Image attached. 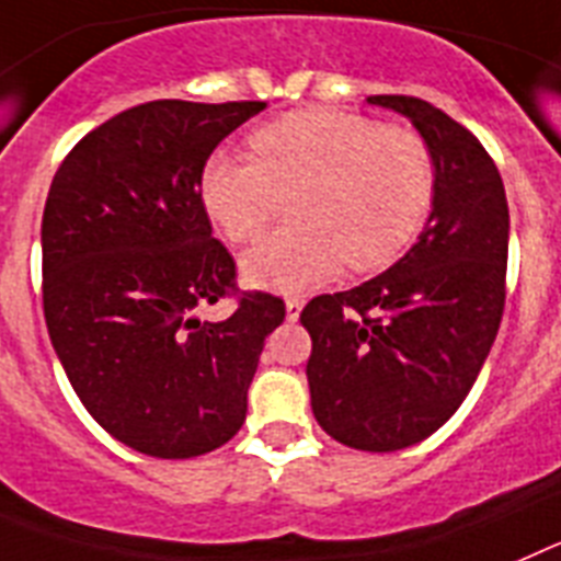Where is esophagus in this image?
<instances>
[{"instance_id":"esophagus-1","label":"esophagus","mask_w":561,"mask_h":561,"mask_svg":"<svg viewBox=\"0 0 561 561\" xmlns=\"http://www.w3.org/2000/svg\"><path fill=\"white\" fill-rule=\"evenodd\" d=\"M301 308H305V296H287V299H285L287 319H290V321H296V319H299Z\"/></svg>"}]
</instances>
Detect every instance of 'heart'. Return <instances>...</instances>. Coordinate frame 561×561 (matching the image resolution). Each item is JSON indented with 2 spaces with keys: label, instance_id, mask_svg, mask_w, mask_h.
Segmentation results:
<instances>
[{
  "label": "heart",
  "instance_id": "heart-1",
  "mask_svg": "<svg viewBox=\"0 0 561 561\" xmlns=\"http://www.w3.org/2000/svg\"><path fill=\"white\" fill-rule=\"evenodd\" d=\"M256 160L217 154L203 203L233 245L260 240L294 194V226L245 256V274L276 290H305L344 262L378 271L415 240L435 197V160L407 126L335 110H299L251 135Z\"/></svg>",
  "mask_w": 561,
  "mask_h": 561
}]
</instances>
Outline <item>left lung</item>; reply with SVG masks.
Segmentation results:
<instances>
[{
  "label": "left lung",
  "instance_id": "left-lung-1",
  "mask_svg": "<svg viewBox=\"0 0 561 561\" xmlns=\"http://www.w3.org/2000/svg\"><path fill=\"white\" fill-rule=\"evenodd\" d=\"M412 121L435 160L432 214L407 256L301 310L313 339L310 403L333 440L398 451L457 412L496 339L505 308L508 203L474 135L428 101L369 95Z\"/></svg>",
  "mask_w": 561,
  "mask_h": 561
}]
</instances>
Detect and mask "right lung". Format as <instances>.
Listing matches in <instances>:
<instances>
[{
    "instance_id": "right-lung-1",
    "label": "right lung",
    "mask_w": 561,
    "mask_h": 561,
    "mask_svg": "<svg viewBox=\"0 0 561 561\" xmlns=\"http://www.w3.org/2000/svg\"><path fill=\"white\" fill-rule=\"evenodd\" d=\"M265 101H149L70 149L42 217V299L53 350L115 440L163 460L220 449L285 301L237 287L203 203V169ZM220 298L222 322L196 310Z\"/></svg>"
}]
</instances>
